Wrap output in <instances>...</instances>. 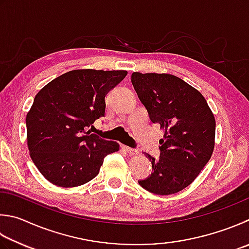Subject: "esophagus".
<instances>
[{
  "instance_id": "1",
  "label": "esophagus",
  "mask_w": 249,
  "mask_h": 249,
  "mask_svg": "<svg viewBox=\"0 0 249 249\" xmlns=\"http://www.w3.org/2000/svg\"><path fill=\"white\" fill-rule=\"evenodd\" d=\"M123 147L124 151L128 153L129 155H137L139 152H138V149H135V148H132V147H129V146H125V145H123Z\"/></svg>"
}]
</instances>
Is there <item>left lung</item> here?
I'll return each mask as SVG.
<instances>
[{
    "mask_svg": "<svg viewBox=\"0 0 249 249\" xmlns=\"http://www.w3.org/2000/svg\"><path fill=\"white\" fill-rule=\"evenodd\" d=\"M131 82L152 123L165 130L159 158L144 153L153 172L139 184L157 195L176 194L197 178L212 157L213 114L199 91L173 74L133 72Z\"/></svg>",
    "mask_w": 249,
    "mask_h": 249,
    "instance_id": "8db88e82",
    "label": "left lung"
}]
</instances>
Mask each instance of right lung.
<instances>
[{
	"instance_id": "obj_1",
	"label": "right lung",
	"mask_w": 249,
	"mask_h": 249,
	"mask_svg": "<svg viewBox=\"0 0 249 249\" xmlns=\"http://www.w3.org/2000/svg\"><path fill=\"white\" fill-rule=\"evenodd\" d=\"M125 70L77 69L42 88L26 117L27 144L32 161L46 180L60 187L91 181L105 156L119 144L90 134L105 116V97L126 76Z\"/></svg>"
}]
</instances>
